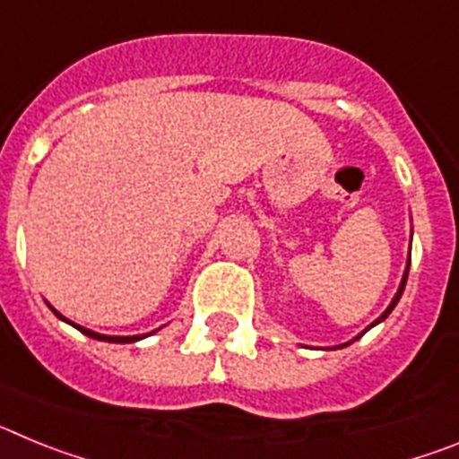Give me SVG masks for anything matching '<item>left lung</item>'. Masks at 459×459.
<instances>
[{
    "mask_svg": "<svg viewBox=\"0 0 459 459\" xmlns=\"http://www.w3.org/2000/svg\"><path fill=\"white\" fill-rule=\"evenodd\" d=\"M409 264H411V246H409V259H407V269H404V275H403V280H400V287H397L395 296H393V301H391V306H388V307H386V310L381 312L379 317H377V319H375V322H372V324H370V326H368V328H366V331H370V328H372V326H377V324H381V322H384V319H386V317H388V315H391V312H393V307H395V306H397V301H400V296H403V291H404V285H407V275H409ZM366 331H363V333H366ZM363 333H359V335H356V338H354V340H350V342H344V344H338V347H333V350H342V347H347V344L356 342V340H359V338H360V335H363Z\"/></svg>",
    "mask_w": 459,
    "mask_h": 459,
    "instance_id": "obj_1",
    "label": "left lung"
}]
</instances>
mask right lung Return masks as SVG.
Masks as SVG:
<instances>
[{"label":"right lung","instance_id":"1","mask_svg":"<svg viewBox=\"0 0 459 459\" xmlns=\"http://www.w3.org/2000/svg\"><path fill=\"white\" fill-rule=\"evenodd\" d=\"M48 307H50L52 312H55L56 317L62 319V322H66V324H71V326H75L80 331V333H84V335H89V338H93V340H100V342H117V344H128V342H137V340H142V338H147V335H103V333H96V331H91V328H84V326H80V324H73V322H68L66 317H64V315H59V312L55 310V307L50 306V303H48ZM158 331V328H156ZM156 331H152V333H156Z\"/></svg>","mask_w":459,"mask_h":459}]
</instances>
